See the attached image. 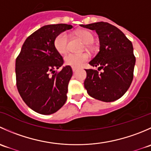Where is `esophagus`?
I'll return each mask as SVG.
<instances>
[{"label":"esophagus","mask_w":151,"mask_h":151,"mask_svg":"<svg viewBox=\"0 0 151 151\" xmlns=\"http://www.w3.org/2000/svg\"><path fill=\"white\" fill-rule=\"evenodd\" d=\"M72 71H73V72L75 73L76 71H77V69H76V68H72Z\"/></svg>","instance_id":"obj_1"}]
</instances>
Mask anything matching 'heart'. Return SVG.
Here are the masks:
<instances>
[{
	"label": "heart",
	"instance_id": "1",
	"mask_svg": "<svg viewBox=\"0 0 151 151\" xmlns=\"http://www.w3.org/2000/svg\"><path fill=\"white\" fill-rule=\"evenodd\" d=\"M75 36L81 39L85 44V47L89 48L90 44L93 41V36L90 31L87 30H79L75 32ZM55 47L60 54L63 55L68 50V37L65 32L60 33L57 36L54 42ZM89 56L87 53L74 54L69 53L65 56V63L67 66H71L74 68H79L88 61Z\"/></svg>",
	"mask_w": 151,
	"mask_h": 151
}]
</instances>
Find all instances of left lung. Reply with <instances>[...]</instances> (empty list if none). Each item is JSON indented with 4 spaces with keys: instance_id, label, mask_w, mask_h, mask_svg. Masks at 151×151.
I'll return each instance as SVG.
<instances>
[{
    "instance_id": "obj_1",
    "label": "left lung",
    "mask_w": 151,
    "mask_h": 151,
    "mask_svg": "<svg viewBox=\"0 0 151 151\" xmlns=\"http://www.w3.org/2000/svg\"><path fill=\"white\" fill-rule=\"evenodd\" d=\"M96 30L100 42L99 52L89 62L98 70L85 69L84 86L93 98L111 102L124 95L134 77L135 56L132 42L117 27L104 22L80 25Z\"/></svg>"
}]
</instances>
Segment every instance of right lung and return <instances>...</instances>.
<instances>
[{
	"mask_svg": "<svg viewBox=\"0 0 151 151\" xmlns=\"http://www.w3.org/2000/svg\"><path fill=\"white\" fill-rule=\"evenodd\" d=\"M72 28L67 24L42 27L28 36L16 59L17 88L22 100L35 112L50 115L60 109L67 99L71 66L63 67V57L54 42L58 34Z\"/></svg>",
	"mask_w": 151,
	"mask_h": 151,
	"instance_id": "obj_1",
	"label": "right lung"
}]
</instances>
